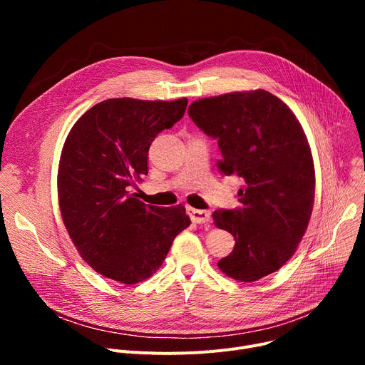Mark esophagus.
Wrapping results in <instances>:
<instances>
[{
  "label": "esophagus",
  "mask_w": 365,
  "mask_h": 365,
  "mask_svg": "<svg viewBox=\"0 0 365 365\" xmlns=\"http://www.w3.org/2000/svg\"><path fill=\"white\" fill-rule=\"evenodd\" d=\"M186 213L194 223L210 222V212H207V210H197L194 207H186Z\"/></svg>",
  "instance_id": "obj_1"
}]
</instances>
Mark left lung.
<instances>
[{
    "mask_svg": "<svg viewBox=\"0 0 365 365\" xmlns=\"http://www.w3.org/2000/svg\"><path fill=\"white\" fill-rule=\"evenodd\" d=\"M187 113L217 140L219 170L244 180L241 208L213 213L215 225L235 238L220 271L242 282L278 271L302 241L315 198L312 153L296 115L264 90L200 99Z\"/></svg>",
    "mask_w": 365,
    "mask_h": 365,
    "instance_id": "left-lung-1",
    "label": "left lung"
}]
</instances>
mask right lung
<instances>
[{
    "instance_id": "1",
    "label": "right lung",
    "mask_w": 365,
    "mask_h": 365,
    "mask_svg": "<svg viewBox=\"0 0 365 365\" xmlns=\"http://www.w3.org/2000/svg\"><path fill=\"white\" fill-rule=\"evenodd\" d=\"M186 106V98L108 99L68 134L57 171L62 219L80 256L106 278L123 284L149 278L190 225L185 207L146 205L133 192L148 175L150 143Z\"/></svg>"
}]
</instances>
